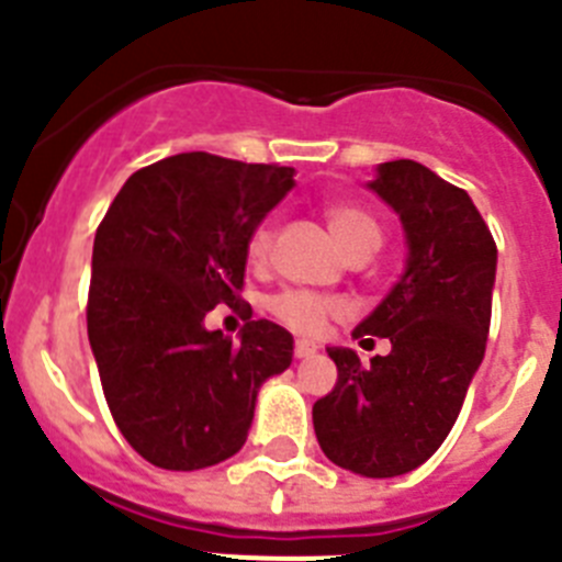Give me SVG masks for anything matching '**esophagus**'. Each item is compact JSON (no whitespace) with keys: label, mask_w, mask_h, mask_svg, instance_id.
<instances>
[{"label":"esophagus","mask_w":562,"mask_h":562,"mask_svg":"<svg viewBox=\"0 0 562 562\" xmlns=\"http://www.w3.org/2000/svg\"><path fill=\"white\" fill-rule=\"evenodd\" d=\"M292 351H295L297 360H304V357L315 355L317 346H315V342H312V340H295V349H292Z\"/></svg>","instance_id":"34e87169"}]
</instances>
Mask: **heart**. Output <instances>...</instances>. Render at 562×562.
Returning <instances> with one entry per match:
<instances>
[{"instance_id": "b5f03b06", "label": "heart", "mask_w": 562, "mask_h": 562, "mask_svg": "<svg viewBox=\"0 0 562 562\" xmlns=\"http://www.w3.org/2000/svg\"><path fill=\"white\" fill-rule=\"evenodd\" d=\"M326 222L329 231L335 233L337 245L346 252H351L360 245L380 247L382 231L369 211L351 205V202H329L326 205ZM272 252V231L267 225H258L247 238V261L252 267H265ZM267 310L276 321H281L290 329L301 335H317L324 329L326 321L337 312H342V301L331 295H317L310 290H284L267 301Z\"/></svg>"}]
</instances>
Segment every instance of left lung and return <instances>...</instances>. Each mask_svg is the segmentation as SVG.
Instances as JSON below:
<instances>
[{
	"instance_id": "left-lung-1",
	"label": "left lung",
	"mask_w": 562,
	"mask_h": 562,
	"mask_svg": "<svg viewBox=\"0 0 562 562\" xmlns=\"http://www.w3.org/2000/svg\"><path fill=\"white\" fill-rule=\"evenodd\" d=\"M369 188L400 213L408 267L355 337H389L391 355L362 366L351 349H326L337 382L312 422L337 467L394 479L425 464L459 419L484 360L498 250L464 188L422 162H382Z\"/></svg>"
}]
</instances>
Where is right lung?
Returning <instances> with one entry per match:
<instances>
[{"label":"right lung","mask_w":562,"mask_h":562,"mask_svg":"<svg viewBox=\"0 0 562 562\" xmlns=\"http://www.w3.org/2000/svg\"><path fill=\"white\" fill-rule=\"evenodd\" d=\"M292 168L207 151L134 171L98 225L89 346L114 425L162 470H202L241 450L261 382L292 362V335L250 321L247 238L295 186ZM227 303L241 341L204 329Z\"/></svg>","instance_id":"right-lung-1"}]
</instances>
